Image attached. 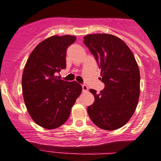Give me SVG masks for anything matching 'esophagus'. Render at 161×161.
I'll return each instance as SVG.
<instances>
[{
	"label": "esophagus",
	"mask_w": 161,
	"mask_h": 161,
	"mask_svg": "<svg viewBox=\"0 0 161 161\" xmlns=\"http://www.w3.org/2000/svg\"><path fill=\"white\" fill-rule=\"evenodd\" d=\"M88 91V88L86 85H82V92H86Z\"/></svg>",
	"instance_id": "esophagus-1"
}]
</instances>
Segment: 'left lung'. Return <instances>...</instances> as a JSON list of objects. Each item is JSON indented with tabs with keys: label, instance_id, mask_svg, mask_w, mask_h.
I'll return each instance as SVG.
<instances>
[{
	"label": "left lung",
	"instance_id": "left-lung-1",
	"mask_svg": "<svg viewBox=\"0 0 161 161\" xmlns=\"http://www.w3.org/2000/svg\"><path fill=\"white\" fill-rule=\"evenodd\" d=\"M101 69L104 88L99 94L90 89L95 101L88 106V115L99 128L115 130L129 120L137 107L140 93V73L131 50L120 38L110 34L84 37Z\"/></svg>",
	"mask_w": 161,
	"mask_h": 161
}]
</instances>
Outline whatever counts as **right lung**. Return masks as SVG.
Returning <instances> with one entry per match:
<instances>
[{"mask_svg":"<svg viewBox=\"0 0 161 161\" xmlns=\"http://www.w3.org/2000/svg\"><path fill=\"white\" fill-rule=\"evenodd\" d=\"M75 39L68 35L50 37L36 46L25 64L23 99L32 119L43 128L53 129L64 124L82 92L79 83L57 76L66 67V50Z\"/></svg>","mask_w":161,"mask_h":161,"instance_id":"right-lung-1","label":"right lung"}]
</instances>
